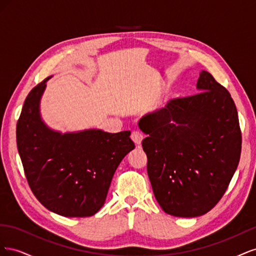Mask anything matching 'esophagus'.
Listing matches in <instances>:
<instances>
[{"instance_id":"esophagus-1","label":"esophagus","mask_w":256,"mask_h":256,"mask_svg":"<svg viewBox=\"0 0 256 256\" xmlns=\"http://www.w3.org/2000/svg\"><path fill=\"white\" fill-rule=\"evenodd\" d=\"M143 138H144V134L141 132V131L136 130V131H132V134H131V140L136 143V145H140Z\"/></svg>"}]
</instances>
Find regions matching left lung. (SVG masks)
Segmentation results:
<instances>
[{
	"mask_svg": "<svg viewBox=\"0 0 256 256\" xmlns=\"http://www.w3.org/2000/svg\"><path fill=\"white\" fill-rule=\"evenodd\" d=\"M196 95L174 98L138 127L154 196L175 216H202L226 193L242 152V130L230 92L202 72Z\"/></svg>",
	"mask_w": 256,
	"mask_h": 256,
	"instance_id": "8db88e82",
	"label": "left lung"
}]
</instances>
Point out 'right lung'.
<instances>
[{"label": "right lung", "instance_id": "1", "mask_svg": "<svg viewBox=\"0 0 256 256\" xmlns=\"http://www.w3.org/2000/svg\"><path fill=\"white\" fill-rule=\"evenodd\" d=\"M46 78L28 92L17 122V147L30 190L49 210L90 216L104 204L112 177L134 148L130 131L86 130L65 134L48 129L40 116Z\"/></svg>", "mask_w": 256, "mask_h": 256}]
</instances>
